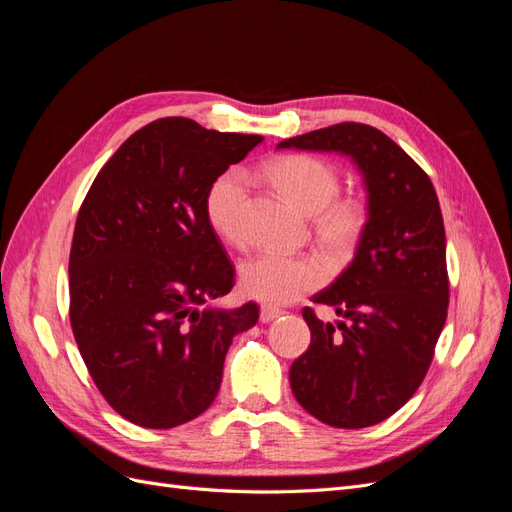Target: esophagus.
<instances>
[{
  "label": "esophagus",
  "instance_id": "1",
  "mask_svg": "<svg viewBox=\"0 0 512 512\" xmlns=\"http://www.w3.org/2000/svg\"><path fill=\"white\" fill-rule=\"evenodd\" d=\"M284 312L280 307H273V305H262L260 307V320L265 322V324H269V322H273L275 318H280Z\"/></svg>",
  "mask_w": 512,
  "mask_h": 512
}]
</instances>
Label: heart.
<instances>
[{
    "mask_svg": "<svg viewBox=\"0 0 512 512\" xmlns=\"http://www.w3.org/2000/svg\"><path fill=\"white\" fill-rule=\"evenodd\" d=\"M267 175L301 213L314 215V235L329 254L342 258L359 247L367 228V207L354 196H337L342 181L329 162L297 153L271 162ZM245 205L247 179L239 170H228L211 183L205 213L211 228L226 243H243ZM239 277L247 297L284 305L316 290L327 271L314 254L267 252L245 260Z\"/></svg>",
    "mask_w": 512,
    "mask_h": 512,
    "instance_id": "1",
    "label": "heart"
}]
</instances>
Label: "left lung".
<instances>
[{
  "label": "left lung",
  "mask_w": 512,
  "mask_h": 512,
  "mask_svg": "<svg viewBox=\"0 0 512 512\" xmlns=\"http://www.w3.org/2000/svg\"><path fill=\"white\" fill-rule=\"evenodd\" d=\"M277 147L346 153L363 173L365 235L348 269L312 297L342 320L322 322L303 307L312 344L292 363L290 386L322 423L376 425L421 386L446 322V237L436 190L404 149L365 123H335Z\"/></svg>",
  "instance_id": "8db88e82"
}]
</instances>
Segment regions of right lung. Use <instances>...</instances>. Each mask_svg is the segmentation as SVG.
Here are the masks:
<instances>
[{"label":"right lung","instance_id":"obj_1","mask_svg":"<svg viewBox=\"0 0 512 512\" xmlns=\"http://www.w3.org/2000/svg\"><path fill=\"white\" fill-rule=\"evenodd\" d=\"M262 143L185 117L147 123L108 160L79 209L70 324L91 380L117 414L170 429L220 391L232 337L258 305H209L235 286L205 213L211 183Z\"/></svg>","mask_w":512,"mask_h":512}]
</instances>
